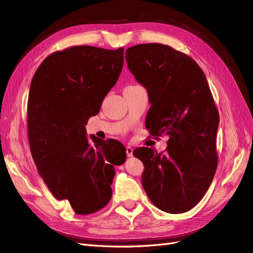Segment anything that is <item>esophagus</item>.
<instances>
[{
	"mask_svg": "<svg viewBox=\"0 0 253 253\" xmlns=\"http://www.w3.org/2000/svg\"><path fill=\"white\" fill-rule=\"evenodd\" d=\"M126 156L127 157H131L133 155V148L130 145H127L126 147Z\"/></svg>",
	"mask_w": 253,
	"mask_h": 253,
	"instance_id": "1",
	"label": "esophagus"
}]
</instances>
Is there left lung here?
<instances>
[{
  "instance_id": "left-lung-1",
  "label": "left lung",
  "mask_w": 253,
  "mask_h": 253,
  "mask_svg": "<svg viewBox=\"0 0 253 253\" xmlns=\"http://www.w3.org/2000/svg\"><path fill=\"white\" fill-rule=\"evenodd\" d=\"M126 60L147 90L146 127L169 137L165 154L134 149L144 164L142 185L159 210L184 213L204 197L217 168L219 116L206 76L192 58L161 43L133 45Z\"/></svg>"
}]
</instances>
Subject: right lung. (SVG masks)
I'll list each match as a JSON object with an SVG mask.
<instances>
[{
	"mask_svg": "<svg viewBox=\"0 0 253 253\" xmlns=\"http://www.w3.org/2000/svg\"><path fill=\"white\" fill-rule=\"evenodd\" d=\"M125 49L77 45L40 64L28 96V138L39 176L58 200L80 215L109 202L115 166L126 161L116 140L87 136L86 125L116 85Z\"/></svg>",
	"mask_w": 253,
	"mask_h": 253,
	"instance_id": "right-lung-1",
	"label": "right lung"
}]
</instances>
